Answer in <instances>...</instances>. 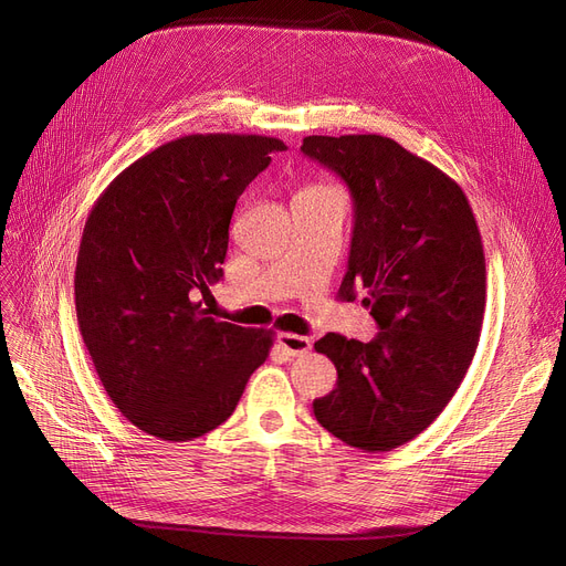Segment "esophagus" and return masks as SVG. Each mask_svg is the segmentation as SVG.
Returning a JSON list of instances; mask_svg holds the SVG:
<instances>
[{"instance_id":"obj_1","label":"esophagus","mask_w":566,"mask_h":566,"mask_svg":"<svg viewBox=\"0 0 566 566\" xmlns=\"http://www.w3.org/2000/svg\"><path fill=\"white\" fill-rule=\"evenodd\" d=\"M280 346L284 348L286 355H303V353H310L312 350V339L310 337H303V335H293V333H282L277 337Z\"/></svg>"}]
</instances>
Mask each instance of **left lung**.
Instances as JSON below:
<instances>
[{"label":"left lung","mask_w":566,"mask_h":566,"mask_svg":"<svg viewBox=\"0 0 566 566\" xmlns=\"http://www.w3.org/2000/svg\"><path fill=\"white\" fill-rule=\"evenodd\" d=\"M301 151L344 178L353 238L344 298L365 289L380 333H337L314 348L337 367V388L314 399L323 429L365 452L422 433L478 350L486 307L482 235L461 186L382 135H310Z\"/></svg>","instance_id":"obj_1"}]
</instances>
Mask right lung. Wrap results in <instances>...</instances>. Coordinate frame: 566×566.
I'll list each match as a JSON object with an SVG mask.
<instances>
[{
  "instance_id": "add662e5",
  "label": "right lung",
  "mask_w": 566,
  "mask_h": 566,
  "mask_svg": "<svg viewBox=\"0 0 566 566\" xmlns=\"http://www.w3.org/2000/svg\"><path fill=\"white\" fill-rule=\"evenodd\" d=\"M286 144L171 139L105 188L86 218L75 312L105 392L142 431L184 442L220 427L273 346L208 310L238 197Z\"/></svg>"
}]
</instances>
